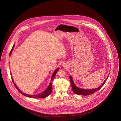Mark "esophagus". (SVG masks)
Wrapping results in <instances>:
<instances>
[{
    "label": "esophagus",
    "instance_id": "34e87169",
    "mask_svg": "<svg viewBox=\"0 0 121 121\" xmlns=\"http://www.w3.org/2000/svg\"><path fill=\"white\" fill-rule=\"evenodd\" d=\"M67 64H66V63H63V66L64 67H67Z\"/></svg>",
    "mask_w": 121,
    "mask_h": 121
}]
</instances>
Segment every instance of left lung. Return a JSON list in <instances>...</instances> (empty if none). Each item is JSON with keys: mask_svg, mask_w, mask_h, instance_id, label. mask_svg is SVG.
I'll use <instances>...</instances> for the list:
<instances>
[{"mask_svg": "<svg viewBox=\"0 0 121 121\" xmlns=\"http://www.w3.org/2000/svg\"><path fill=\"white\" fill-rule=\"evenodd\" d=\"M109 74H110V73H109ZM109 74L107 76L106 80H105L104 81L103 83L100 86H99L97 88L92 89H83V88H79V87H78V86H77L75 85V84H74V82L73 81L72 76L70 75V76H69V78H70V79L71 86H72V89H73V91L74 92V93L75 94H77L78 95H79L86 96V95H90L93 94L94 93H95V92H96L97 91L99 90L104 85V84L106 82V81H107V79H108V77L109 76Z\"/></svg>", "mask_w": 121, "mask_h": 121, "instance_id": "obj_1", "label": "left lung"}]
</instances>
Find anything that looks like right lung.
<instances>
[{
  "instance_id": "add662e5",
  "label": "right lung",
  "mask_w": 121,
  "mask_h": 121,
  "mask_svg": "<svg viewBox=\"0 0 121 121\" xmlns=\"http://www.w3.org/2000/svg\"><path fill=\"white\" fill-rule=\"evenodd\" d=\"M14 46H15V44H14L13 46V48H12L11 51H10V56H11L12 53V51H13V49L14 48ZM59 68H58L57 69H56L55 70V71L54 72V73H53L52 76H51V80H50V81L49 83V85H48V87L47 88V89L44 91L43 92L41 93H39L38 94H37V95H28V94H25L23 92H22V91H21L19 89V88L17 87V86H16V85L14 83V80L13 79V78H12V77H11L12 78V81L14 83V86H15L16 87V88H17V90H18V91H19V92L20 93H21L22 95H24L25 96L27 97H29V98H44L48 96V95L52 93V82L54 78V77H55L56 76V73L57 72L58 69Z\"/></svg>"
}]
</instances>
